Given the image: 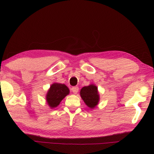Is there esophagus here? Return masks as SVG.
I'll list each match as a JSON object with an SVG mask.
<instances>
[{
  "label": "esophagus",
  "mask_w": 154,
  "mask_h": 154,
  "mask_svg": "<svg viewBox=\"0 0 154 154\" xmlns=\"http://www.w3.org/2000/svg\"><path fill=\"white\" fill-rule=\"evenodd\" d=\"M71 91L74 94H77L79 91V87H73L71 88Z\"/></svg>",
  "instance_id": "obj_1"
}]
</instances>
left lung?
Returning a JSON list of instances; mask_svg holds the SVG:
<instances>
[{
    "instance_id": "1",
    "label": "left lung",
    "mask_w": 154,
    "mask_h": 154,
    "mask_svg": "<svg viewBox=\"0 0 154 154\" xmlns=\"http://www.w3.org/2000/svg\"><path fill=\"white\" fill-rule=\"evenodd\" d=\"M80 94L84 102L91 109L95 107L99 103V95L98 94V89L94 85L83 87L81 90Z\"/></svg>"
}]
</instances>
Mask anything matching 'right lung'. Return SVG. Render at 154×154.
I'll return each mask as SVG.
<instances>
[{"label": "right lung", "instance_id": "obj_1", "mask_svg": "<svg viewBox=\"0 0 154 154\" xmlns=\"http://www.w3.org/2000/svg\"><path fill=\"white\" fill-rule=\"evenodd\" d=\"M69 93L68 87L64 84L54 83L51 85L46 95L48 104L51 108L57 106L63 98Z\"/></svg>", "mask_w": 154, "mask_h": 154}]
</instances>
